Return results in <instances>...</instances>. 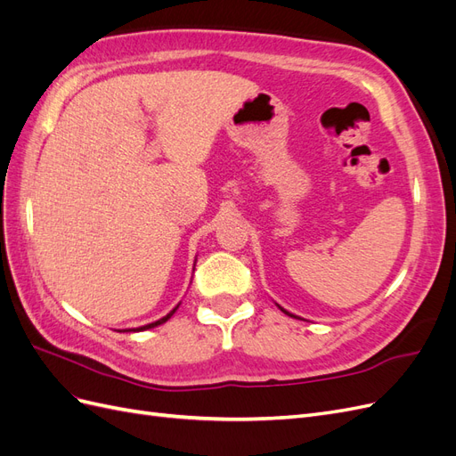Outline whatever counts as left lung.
Wrapping results in <instances>:
<instances>
[{"instance_id": "left-lung-1", "label": "left lung", "mask_w": 456, "mask_h": 456, "mask_svg": "<svg viewBox=\"0 0 456 456\" xmlns=\"http://www.w3.org/2000/svg\"><path fill=\"white\" fill-rule=\"evenodd\" d=\"M280 308H281V306H280ZM281 312H285L287 315H291V317H297V315H293V314H289V312H287V310H283V308H281Z\"/></svg>"}]
</instances>
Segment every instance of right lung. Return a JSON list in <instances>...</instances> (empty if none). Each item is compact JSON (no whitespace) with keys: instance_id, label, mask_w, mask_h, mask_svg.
Returning <instances> with one entry per match:
<instances>
[{"instance_id":"obj_1","label":"right lung","mask_w":456,"mask_h":456,"mask_svg":"<svg viewBox=\"0 0 456 456\" xmlns=\"http://www.w3.org/2000/svg\"><path fill=\"white\" fill-rule=\"evenodd\" d=\"M176 308H178V305L167 314V315H165V317H161V320H158V322H154V323H148V325H142V327H136V329H127V330H146V329H151V327H158V325H161V323H165V322H167L169 320V317L176 312Z\"/></svg>"}]
</instances>
